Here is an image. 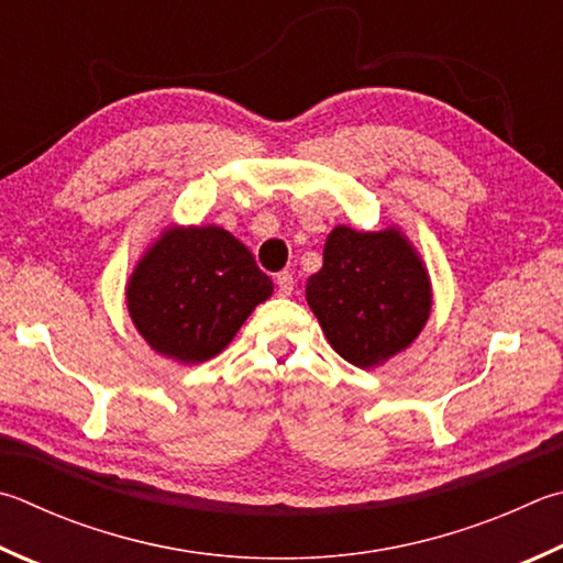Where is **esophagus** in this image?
Returning <instances> with one entry per match:
<instances>
[{
  "mask_svg": "<svg viewBox=\"0 0 563 563\" xmlns=\"http://www.w3.org/2000/svg\"><path fill=\"white\" fill-rule=\"evenodd\" d=\"M275 285H278V292L280 295H292V290H295L292 273L290 271H283V273L275 275Z\"/></svg>",
  "mask_w": 563,
  "mask_h": 563,
  "instance_id": "1",
  "label": "esophagus"
}]
</instances>
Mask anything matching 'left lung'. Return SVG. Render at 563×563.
<instances>
[{
    "instance_id": "8db88e82",
    "label": "left lung",
    "mask_w": 563,
    "mask_h": 563,
    "mask_svg": "<svg viewBox=\"0 0 563 563\" xmlns=\"http://www.w3.org/2000/svg\"><path fill=\"white\" fill-rule=\"evenodd\" d=\"M305 298L332 350L360 369L404 352L433 305L428 271L401 231L334 227Z\"/></svg>"
}]
</instances>
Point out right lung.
<instances>
[{
    "label": "right lung",
    "mask_w": 563,
    "mask_h": 563,
    "mask_svg": "<svg viewBox=\"0 0 563 563\" xmlns=\"http://www.w3.org/2000/svg\"><path fill=\"white\" fill-rule=\"evenodd\" d=\"M273 280L221 227H169L132 271L125 298L137 332L181 364L217 356L236 336Z\"/></svg>",
    "instance_id": "add662e5"
}]
</instances>
